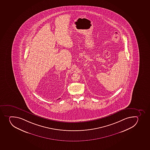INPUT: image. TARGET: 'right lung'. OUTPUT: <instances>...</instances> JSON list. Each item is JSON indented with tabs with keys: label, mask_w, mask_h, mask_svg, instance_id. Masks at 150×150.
Returning a JSON list of instances; mask_svg holds the SVG:
<instances>
[{
	"label": "right lung",
	"mask_w": 150,
	"mask_h": 150,
	"mask_svg": "<svg viewBox=\"0 0 150 150\" xmlns=\"http://www.w3.org/2000/svg\"><path fill=\"white\" fill-rule=\"evenodd\" d=\"M59 99H60V98H59ZM59 99H58V100H59Z\"/></svg>",
	"instance_id": "right-lung-1"
}]
</instances>
